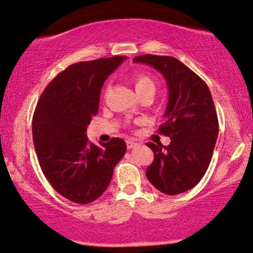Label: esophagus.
Returning <instances> with one entry per match:
<instances>
[{
  "instance_id": "esophagus-1",
  "label": "esophagus",
  "mask_w": 253,
  "mask_h": 253,
  "mask_svg": "<svg viewBox=\"0 0 253 253\" xmlns=\"http://www.w3.org/2000/svg\"><path fill=\"white\" fill-rule=\"evenodd\" d=\"M137 142H134V141H132V140H128L127 141V148H128V149H133L134 147H136L137 146Z\"/></svg>"
}]
</instances>
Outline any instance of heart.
<instances>
[{
	"label": "heart",
	"instance_id": "obj_1",
	"mask_svg": "<svg viewBox=\"0 0 253 253\" xmlns=\"http://www.w3.org/2000/svg\"><path fill=\"white\" fill-rule=\"evenodd\" d=\"M133 82L139 96L146 92H155V81L147 73H136L133 77Z\"/></svg>",
	"mask_w": 253,
	"mask_h": 253
}]
</instances>
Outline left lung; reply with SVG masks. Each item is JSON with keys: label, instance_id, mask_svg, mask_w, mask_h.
Wrapping results in <instances>:
<instances>
[{"label": "left lung", "instance_id": "obj_1", "mask_svg": "<svg viewBox=\"0 0 253 253\" xmlns=\"http://www.w3.org/2000/svg\"><path fill=\"white\" fill-rule=\"evenodd\" d=\"M163 74L169 89V103L158 133L169 136L164 147L153 142L154 161L146 170L148 180L162 193L176 195L194 187L210 167L218 120L207 84L183 62L172 56H135Z\"/></svg>", "mask_w": 253, "mask_h": 253}]
</instances>
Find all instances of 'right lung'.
I'll return each mask as SVG.
<instances>
[{
    "mask_svg": "<svg viewBox=\"0 0 253 253\" xmlns=\"http://www.w3.org/2000/svg\"><path fill=\"white\" fill-rule=\"evenodd\" d=\"M124 60L117 55L70 65L45 87L33 113L40 168L54 190L73 203L98 199L126 153L120 137L96 146L86 136L87 125L98 113L103 84Z\"/></svg>",
    "mask_w": 253,
    "mask_h": 253,
    "instance_id": "right-lung-1",
    "label": "right lung"
}]
</instances>
